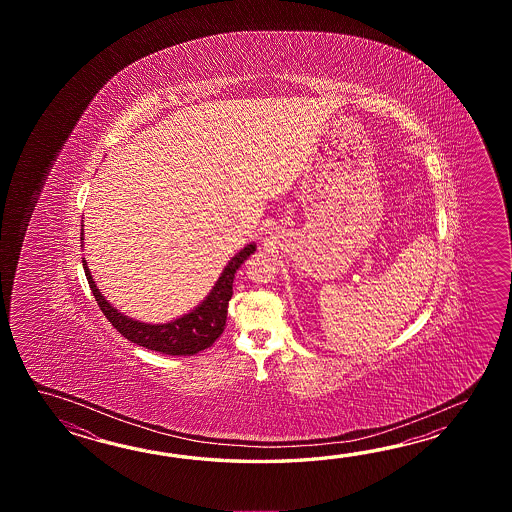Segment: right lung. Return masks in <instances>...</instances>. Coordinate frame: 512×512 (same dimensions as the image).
I'll use <instances>...</instances> for the list:
<instances>
[{"label": "right lung", "mask_w": 512, "mask_h": 512, "mask_svg": "<svg viewBox=\"0 0 512 512\" xmlns=\"http://www.w3.org/2000/svg\"><path fill=\"white\" fill-rule=\"evenodd\" d=\"M84 227V225H82ZM80 241L84 240V229H80ZM256 251V243H249L243 247L227 267L221 272L216 285L207 294V298L192 309L190 313L175 318L166 324H146L133 320L130 316L122 315L98 291L97 283L93 280L91 272L87 269L86 258H82L87 282L91 293L97 300L100 311L111 322V326L119 331L122 337L128 338L133 344L142 348L159 351L164 355H196L203 349L210 348L216 338L223 333L227 322V307L232 298V283L234 274L240 269L241 263Z\"/></svg>", "instance_id": "obj_1"}]
</instances>
